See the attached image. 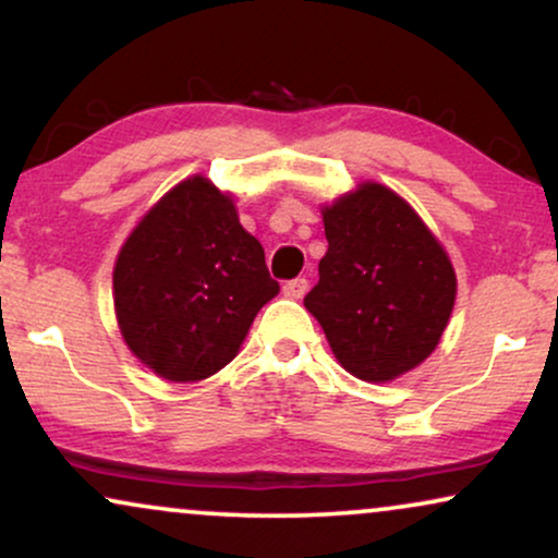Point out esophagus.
I'll use <instances>...</instances> for the list:
<instances>
[{"label":"esophagus","instance_id":"obj_1","mask_svg":"<svg viewBox=\"0 0 558 558\" xmlns=\"http://www.w3.org/2000/svg\"><path fill=\"white\" fill-rule=\"evenodd\" d=\"M307 279H292V281H287L284 287H281V292H284V296H289V300H302V296L307 294Z\"/></svg>","mask_w":558,"mask_h":558}]
</instances>
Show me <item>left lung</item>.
<instances>
[{
    "mask_svg": "<svg viewBox=\"0 0 558 558\" xmlns=\"http://www.w3.org/2000/svg\"><path fill=\"white\" fill-rule=\"evenodd\" d=\"M320 213L328 251L305 307L345 372L385 385L440 343L456 302L453 264L423 217L385 184H359Z\"/></svg>",
    "mask_w": 558,
    "mask_h": 558,
    "instance_id": "left-lung-1",
    "label": "left lung"
}]
</instances>
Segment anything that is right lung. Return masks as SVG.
I'll return each mask as SVG.
<instances>
[{
  "instance_id": "obj_1",
  "label": "right lung",
  "mask_w": 558,
  "mask_h": 558,
  "mask_svg": "<svg viewBox=\"0 0 558 558\" xmlns=\"http://www.w3.org/2000/svg\"><path fill=\"white\" fill-rule=\"evenodd\" d=\"M279 294L233 194L207 177L171 186L125 238L112 271L122 341L169 381H202L238 356Z\"/></svg>"
}]
</instances>
